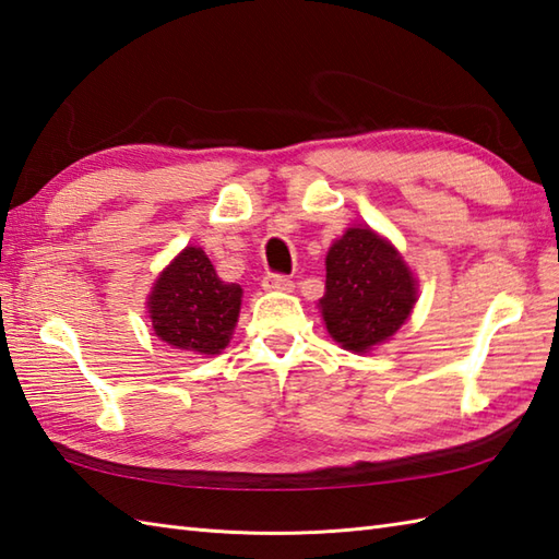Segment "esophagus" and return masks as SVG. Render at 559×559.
<instances>
[{
  "mask_svg": "<svg viewBox=\"0 0 559 559\" xmlns=\"http://www.w3.org/2000/svg\"><path fill=\"white\" fill-rule=\"evenodd\" d=\"M294 287L292 277L287 275H280V272H267L263 277V289L267 292H289Z\"/></svg>",
  "mask_w": 559,
  "mask_h": 559,
  "instance_id": "34e87169",
  "label": "esophagus"
}]
</instances>
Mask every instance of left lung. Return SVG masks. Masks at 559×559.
I'll return each mask as SVG.
<instances>
[{
	"label": "left lung",
	"mask_w": 559,
	"mask_h": 559,
	"mask_svg": "<svg viewBox=\"0 0 559 559\" xmlns=\"http://www.w3.org/2000/svg\"><path fill=\"white\" fill-rule=\"evenodd\" d=\"M417 301L413 272L371 229H347L325 258L321 311L328 333L352 352L389 340Z\"/></svg>",
	"instance_id": "left-lung-1"
}]
</instances>
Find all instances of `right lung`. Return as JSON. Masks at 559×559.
Instances as JSON below:
<instances>
[{"label": "right lung", "mask_w": 559, "mask_h": 559, "mask_svg": "<svg viewBox=\"0 0 559 559\" xmlns=\"http://www.w3.org/2000/svg\"><path fill=\"white\" fill-rule=\"evenodd\" d=\"M241 294L238 284L216 277L204 250L190 246L154 284L152 325L168 345L195 355H216L229 345Z\"/></svg>", "instance_id": "add662e5"}]
</instances>
